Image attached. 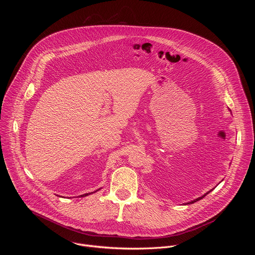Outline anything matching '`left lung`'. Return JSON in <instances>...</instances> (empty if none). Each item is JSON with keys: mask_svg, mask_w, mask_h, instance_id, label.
<instances>
[{"mask_svg": "<svg viewBox=\"0 0 255 255\" xmlns=\"http://www.w3.org/2000/svg\"><path fill=\"white\" fill-rule=\"evenodd\" d=\"M210 192H211V191H210ZM210 192H208L207 194H209ZM207 194H205L204 196H202V197H200V198H198V199H196V200H194V201H192V202H190V203H188V204H194L195 202H197V201H200V200H202V199H203V198H204L205 196H207Z\"/></svg>", "mask_w": 255, "mask_h": 255, "instance_id": "left-lung-1", "label": "left lung"}]
</instances>
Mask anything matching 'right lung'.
I'll return each instance as SVG.
<instances>
[{"mask_svg": "<svg viewBox=\"0 0 255 255\" xmlns=\"http://www.w3.org/2000/svg\"><path fill=\"white\" fill-rule=\"evenodd\" d=\"M99 190H100V189H99ZM99 190H97V191H96V192H98V191H99ZM96 192H95V193H96ZM91 194H93V193H89V194H85V195H82V196H80V197H81V198H82V197H87V196H89V195H91Z\"/></svg>", "mask_w": 255, "mask_h": 255, "instance_id": "add662e5", "label": "right lung"}]
</instances>
